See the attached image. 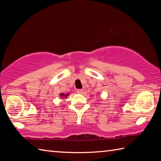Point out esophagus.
<instances>
[{
    "mask_svg": "<svg viewBox=\"0 0 161 161\" xmlns=\"http://www.w3.org/2000/svg\"><path fill=\"white\" fill-rule=\"evenodd\" d=\"M77 92L78 94H83L84 90H83V89H77Z\"/></svg>",
    "mask_w": 161,
    "mask_h": 161,
    "instance_id": "esophagus-1",
    "label": "esophagus"
}]
</instances>
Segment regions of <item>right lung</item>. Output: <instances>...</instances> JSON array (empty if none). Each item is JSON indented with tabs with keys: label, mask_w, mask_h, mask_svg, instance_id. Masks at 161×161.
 <instances>
[{
	"label": "right lung",
	"mask_w": 161,
	"mask_h": 161,
	"mask_svg": "<svg viewBox=\"0 0 161 161\" xmlns=\"http://www.w3.org/2000/svg\"><path fill=\"white\" fill-rule=\"evenodd\" d=\"M68 95H69V94H60V96H62V97H67Z\"/></svg>",
	"instance_id": "right-lung-1"
}]
</instances>
